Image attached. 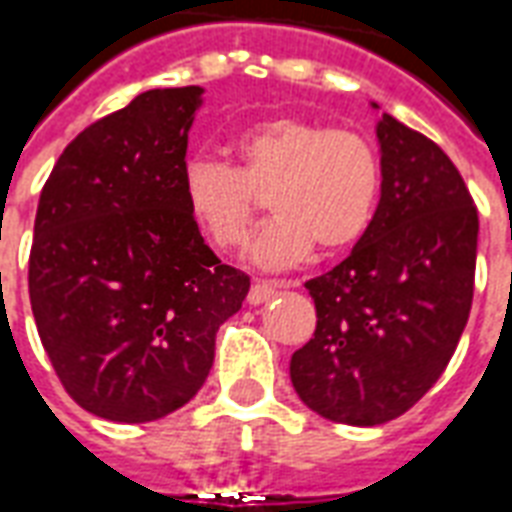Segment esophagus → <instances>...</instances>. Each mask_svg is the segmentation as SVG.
Segmentation results:
<instances>
[{
	"instance_id": "esophagus-1",
	"label": "esophagus",
	"mask_w": 512,
	"mask_h": 512,
	"mask_svg": "<svg viewBox=\"0 0 512 512\" xmlns=\"http://www.w3.org/2000/svg\"><path fill=\"white\" fill-rule=\"evenodd\" d=\"M279 287H282V285H274V282H255V285L249 287V295H246V301H249L252 306L266 304V301H271V298H274Z\"/></svg>"
}]
</instances>
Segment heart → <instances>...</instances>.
I'll list each match as a JSON object with an SVG mask.
<instances>
[{
    "mask_svg": "<svg viewBox=\"0 0 512 512\" xmlns=\"http://www.w3.org/2000/svg\"><path fill=\"white\" fill-rule=\"evenodd\" d=\"M236 168L192 157L181 170L189 217L217 249L249 238L260 195L274 217L249 246L252 266L285 271L304 263L314 244L344 252L366 236L380 203V157L352 130H328L301 116L249 124L230 140Z\"/></svg>",
    "mask_w": 512,
    "mask_h": 512,
    "instance_id": "1",
    "label": "heart"
}]
</instances>
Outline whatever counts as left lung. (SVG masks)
Masks as SVG:
<instances>
[{
    "mask_svg": "<svg viewBox=\"0 0 512 512\" xmlns=\"http://www.w3.org/2000/svg\"><path fill=\"white\" fill-rule=\"evenodd\" d=\"M374 132L372 225L347 260L306 282L317 328L290 358L298 399L347 426L399 418L439 380L467 325L478 257V211L448 154L391 113Z\"/></svg>",
    "mask_w": 512,
    "mask_h": 512,
    "instance_id": "8db88e82",
    "label": "left lung"
}]
</instances>
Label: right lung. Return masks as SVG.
I'll return each mask as SVG.
<instances>
[{
	"instance_id": "obj_1",
	"label": "right lung",
	"mask_w": 512,
	"mask_h": 512,
	"mask_svg": "<svg viewBox=\"0 0 512 512\" xmlns=\"http://www.w3.org/2000/svg\"><path fill=\"white\" fill-rule=\"evenodd\" d=\"M200 105V86L138 94L62 151L40 195L34 323L64 391L97 418L149 423L184 407L249 293L181 195Z\"/></svg>"
}]
</instances>
